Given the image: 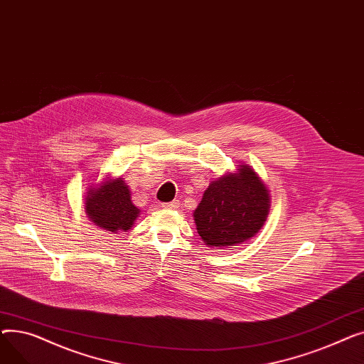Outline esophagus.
Segmentation results:
<instances>
[{
    "label": "esophagus",
    "instance_id": "34e87169",
    "mask_svg": "<svg viewBox=\"0 0 364 364\" xmlns=\"http://www.w3.org/2000/svg\"><path fill=\"white\" fill-rule=\"evenodd\" d=\"M178 205H180L178 200H172V202H168V203H162V208H165V209H176V208H178Z\"/></svg>",
    "mask_w": 364,
    "mask_h": 364
}]
</instances>
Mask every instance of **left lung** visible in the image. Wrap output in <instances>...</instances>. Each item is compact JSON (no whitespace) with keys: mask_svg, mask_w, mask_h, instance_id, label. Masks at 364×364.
I'll use <instances>...</instances> for the list:
<instances>
[{"mask_svg":"<svg viewBox=\"0 0 364 364\" xmlns=\"http://www.w3.org/2000/svg\"><path fill=\"white\" fill-rule=\"evenodd\" d=\"M270 211L269 188L250 165L211 181L193 217L209 246H237L254 237Z\"/></svg>","mask_w":364,"mask_h":364,"instance_id":"8db88e82","label":"left lung"}]
</instances>
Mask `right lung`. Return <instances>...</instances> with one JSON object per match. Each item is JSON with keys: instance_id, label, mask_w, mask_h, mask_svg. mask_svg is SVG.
Returning a JSON list of instances; mask_svg holds the SVG:
<instances>
[{"instance_id": "right-lung-1", "label": "right lung", "mask_w": 364, "mask_h": 364, "mask_svg": "<svg viewBox=\"0 0 364 364\" xmlns=\"http://www.w3.org/2000/svg\"><path fill=\"white\" fill-rule=\"evenodd\" d=\"M88 218L106 232H128L140 215V209L131 202V192L119 177L91 187L85 198Z\"/></svg>"}]
</instances>
